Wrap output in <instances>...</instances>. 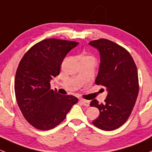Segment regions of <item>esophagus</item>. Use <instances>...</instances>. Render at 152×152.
I'll use <instances>...</instances> for the list:
<instances>
[{
	"mask_svg": "<svg viewBox=\"0 0 152 152\" xmlns=\"http://www.w3.org/2000/svg\"><path fill=\"white\" fill-rule=\"evenodd\" d=\"M80 102L82 103V104H83L84 106H86V107H88L89 104H90V102L88 101V100H86V99H80Z\"/></svg>",
	"mask_w": 152,
	"mask_h": 152,
	"instance_id": "esophagus-1",
	"label": "esophagus"
}]
</instances>
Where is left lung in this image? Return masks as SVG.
Returning a JSON list of instances; mask_svg holds the SVG:
<instances>
[{
	"instance_id": "obj_1",
	"label": "left lung",
	"mask_w": 152,
	"mask_h": 152,
	"mask_svg": "<svg viewBox=\"0 0 152 152\" xmlns=\"http://www.w3.org/2000/svg\"><path fill=\"white\" fill-rule=\"evenodd\" d=\"M88 44L99 52L95 83L107 91L104 104L96 99L91 102L90 105L99 110L93 124L102 130H113L126 122L135 104L139 91L137 67L129 53L115 42L100 39Z\"/></svg>"
}]
</instances>
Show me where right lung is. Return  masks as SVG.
Instances as JSON below:
<instances>
[{
    "label": "right lung",
    "instance_id": "right-lung-1",
    "mask_svg": "<svg viewBox=\"0 0 152 152\" xmlns=\"http://www.w3.org/2000/svg\"><path fill=\"white\" fill-rule=\"evenodd\" d=\"M78 42L48 39L38 42L24 55L15 80L17 102L23 116L34 127L51 129L61 123L78 99L50 88L58 75L65 56Z\"/></svg>",
    "mask_w": 152,
    "mask_h": 152
}]
</instances>
